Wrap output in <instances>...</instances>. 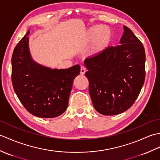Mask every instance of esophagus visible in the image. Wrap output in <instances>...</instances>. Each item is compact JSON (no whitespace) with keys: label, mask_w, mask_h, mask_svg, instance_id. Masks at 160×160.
I'll list each match as a JSON object with an SVG mask.
<instances>
[{"label":"esophagus","mask_w":160,"mask_h":160,"mask_svg":"<svg viewBox=\"0 0 160 160\" xmlns=\"http://www.w3.org/2000/svg\"><path fill=\"white\" fill-rule=\"evenodd\" d=\"M86 72V69L84 67H81L80 68V74L81 75H84Z\"/></svg>","instance_id":"obj_1"}]
</instances>
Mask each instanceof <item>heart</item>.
Wrapping results in <instances>:
<instances>
[{
  "mask_svg": "<svg viewBox=\"0 0 160 160\" xmlns=\"http://www.w3.org/2000/svg\"><path fill=\"white\" fill-rule=\"evenodd\" d=\"M112 40V32L107 27L93 26L85 30L81 36V45L85 47L91 43L87 49V56L95 58L101 56L109 47Z\"/></svg>",
  "mask_w": 160,
  "mask_h": 160,
  "instance_id": "obj_1",
  "label": "heart"
}]
</instances>
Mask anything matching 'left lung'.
<instances>
[{"mask_svg": "<svg viewBox=\"0 0 160 160\" xmlns=\"http://www.w3.org/2000/svg\"><path fill=\"white\" fill-rule=\"evenodd\" d=\"M123 28L120 45L108 47L101 56L84 61L93 105L104 115L128 110L138 97L145 80L144 46L130 29Z\"/></svg>", "mask_w": 160, "mask_h": 160, "instance_id": "left-lung-1", "label": "left lung"}]
</instances>
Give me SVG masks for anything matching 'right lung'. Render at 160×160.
I'll use <instances>...</instances> for the list:
<instances>
[{
	"instance_id": "add662e5",
	"label": "right lung",
	"mask_w": 160,
	"mask_h": 160,
	"mask_svg": "<svg viewBox=\"0 0 160 160\" xmlns=\"http://www.w3.org/2000/svg\"><path fill=\"white\" fill-rule=\"evenodd\" d=\"M29 30L15 47L12 58V81L20 102L36 117L52 118L66 111L73 80L80 66L52 69L32 58Z\"/></svg>"
}]
</instances>
